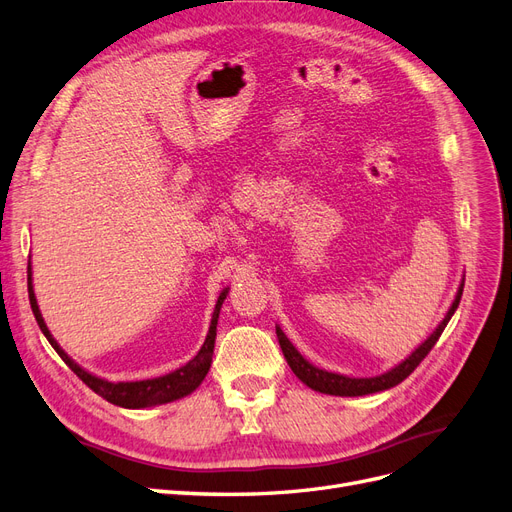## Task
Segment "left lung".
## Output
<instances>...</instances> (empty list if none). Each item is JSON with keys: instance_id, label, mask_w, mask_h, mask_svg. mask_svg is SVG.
Masks as SVG:
<instances>
[{"instance_id": "1", "label": "left lung", "mask_w": 512, "mask_h": 512, "mask_svg": "<svg viewBox=\"0 0 512 512\" xmlns=\"http://www.w3.org/2000/svg\"><path fill=\"white\" fill-rule=\"evenodd\" d=\"M462 292H464V284L460 286V290H457L455 301H453L451 309L447 311L445 320L438 324V328L430 334V337H428L424 343H421L407 360L400 362L398 366H394L392 370H387V373H383V375H379V377L356 379V377H345V375L328 373V370L317 368V366L309 364L301 354H298L296 347L288 341L284 330H281V328L277 326L275 330H277L279 347H281V351H284V358L288 360V364H290V368H292V373H294L298 379H301L305 385H309L311 390H315V392L330 394V396H366V394H375V392L390 390V387H394V385H398L400 381L407 379V377L413 373V370L419 366V362L430 354V349L436 345L438 337H440V334H443L445 326L449 324L451 315L455 313L457 305H460Z\"/></svg>"}]
</instances>
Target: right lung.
<instances>
[{
    "mask_svg": "<svg viewBox=\"0 0 512 512\" xmlns=\"http://www.w3.org/2000/svg\"><path fill=\"white\" fill-rule=\"evenodd\" d=\"M27 286H29V303H31V311L35 315V320H38L40 330L44 332V337L48 339V343L55 347L57 354L61 356V360L74 370V373L91 387L95 394H99L101 398H105L112 404H118V407H125V409H146V407H156V404H165L171 400H178L188 396L190 392H195L197 387L201 385V381L205 379L207 370L211 366V356H214V343H216V326H218V315H220V307L226 298L224 290L218 296V303L214 309V315H211V326L209 332L205 337L203 347L199 349V354L192 358L188 364H184L182 368L173 370L169 375L163 377H156V379H144V381H120V383H112V381H105L99 379L91 373H86L84 368H80L72 358H69L65 351L59 347V343L52 339L50 330L46 328L44 320H42V313L38 309V301H35V294H33V286H31V267H29V277H27Z\"/></svg>",
    "mask_w": 512,
    "mask_h": 512,
    "instance_id": "add662e5",
    "label": "right lung"
}]
</instances>
